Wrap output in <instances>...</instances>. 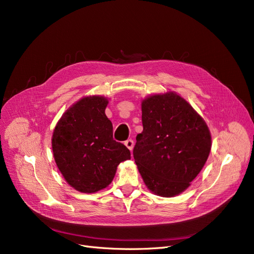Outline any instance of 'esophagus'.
Here are the masks:
<instances>
[{"label":"esophagus","mask_w":254,"mask_h":254,"mask_svg":"<svg viewBox=\"0 0 254 254\" xmlns=\"http://www.w3.org/2000/svg\"><path fill=\"white\" fill-rule=\"evenodd\" d=\"M125 145H126V147H127L128 149L132 150V148H133V145H134V142H133V140L129 139V140L125 141Z\"/></svg>","instance_id":"esophagus-1"}]
</instances>
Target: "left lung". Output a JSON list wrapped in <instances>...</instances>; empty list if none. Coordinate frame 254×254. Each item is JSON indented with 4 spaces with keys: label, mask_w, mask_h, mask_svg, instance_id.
Listing matches in <instances>:
<instances>
[{
    "label": "left lung",
    "mask_w": 254,
    "mask_h": 254,
    "mask_svg": "<svg viewBox=\"0 0 254 254\" xmlns=\"http://www.w3.org/2000/svg\"><path fill=\"white\" fill-rule=\"evenodd\" d=\"M142 123L133 158L146 187L162 197L182 193L210 155L205 122L186 99L170 92L144 99Z\"/></svg>",
    "instance_id": "8db88e82"
}]
</instances>
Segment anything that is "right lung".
Wrapping results in <instances>:
<instances>
[{
    "mask_svg": "<svg viewBox=\"0 0 254 254\" xmlns=\"http://www.w3.org/2000/svg\"><path fill=\"white\" fill-rule=\"evenodd\" d=\"M107 105L103 96L83 97L65 111L54 130L56 164L65 181L81 193L108 187L118 165L130 159V150L113 139Z\"/></svg>",
    "mask_w": 254,
    "mask_h": 254,
    "instance_id": "right-lung-1",
    "label": "right lung"
}]
</instances>
